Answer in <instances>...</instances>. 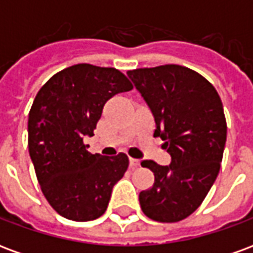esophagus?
I'll use <instances>...</instances> for the list:
<instances>
[{
  "mask_svg": "<svg viewBox=\"0 0 253 253\" xmlns=\"http://www.w3.org/2000/svg\"><path fill=\"white\" fill-rule=\"evenodd\" d=\"M139 165H141V161H139V160L130 159V168H131V169H137Z\"/></svg>",
  "mask_w": 253,
  "mask_h": 253,
  "instance_id": "obj_1",
  "label": "esophagus"
}]
</instances>
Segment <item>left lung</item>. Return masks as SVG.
Returning a JSON list of instances; mask_svg holds the SVG:
<instances>
[{"label":"left lung","instance_id":"obj_1","mask_svg":"<svg viewBox=\"0 0 253 253\" xmlns=\"http://www.w3.org/2000/svg\"><path fill=\"white\" fill-rule=\"evenodd\" d=\"M152 111L154 137L164 141L169 165L141 164L154 184L139 192L145 215L177 222L201 206L217 179L226 142L222 101L206 78L188 67L164 65L127 72Z\"/></svg>","mask_w":253,"mask_h":253}]
</instances>
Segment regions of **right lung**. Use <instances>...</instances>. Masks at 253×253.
<instances>
[{
    "label": "right lung",
    "instance_id": "add662e5",
    "mask_svg": "<svg viewBox=\"0 0 253 253\" xmlns=\"http://www.w3.org/2000/svg\"><path fill=\"white\" fill-rule=\"evenodd\" d=\"M131 89L114 67L78 63L54 74L36 94L28 115V149L42 192L62 217L84 222L107 210L128 157L89 153L84 137L94 135L105 103Z\"/></svg>",
    "mask_w": 253,
    "mask_h": 253
}]
</instances>
